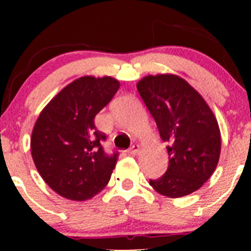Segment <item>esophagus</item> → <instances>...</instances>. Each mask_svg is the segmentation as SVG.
<instances>
[{
	"mask_svg": "<svg viewBox=\"0 0 251 251\" xmlns=\"http://www.w3.org/2000/svg\"><path fill=\"white\" fill-rule=\"evenodd\" d=\"M140 149H141L140 144L135 143V144H132V146L130 147V149H128V153H130L131 155H136V154H138Z\"/></svg>",
	"mask_w": 251,
	"mask_h": 251,
	"instance_id": "34e87169",
	"label": "esophagus"
}]
</instances>
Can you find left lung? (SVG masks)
I'll return each mask as SVG.
<instances>
[{
	"instance_id": "8db88e82",
	"label": "left lung",
	"mask_w": 251,
	"mask_h": 251,
	"mask_svg": "<svg viewBox=\"0 0 251 251\" xmlns=\"http://www.w3.org/2000/svg\"><path fill=\"white\" fill-rule=\"evenodd\" d=\"M137 90L168 143V170L149 184L169 198L198 191L214 174L221 153L212 110L198 91L174 74L148 75L138 81Z\"/></svg>"
}]
</instances>
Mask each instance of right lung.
Returning <instances> with one entry per match:
<instances>
[{
  "label": "right lung",
  "mask_w": 251,
  "mask_h": 251,
  "mask_svg": "<svg viewBox=\"0 0 251 251\" xmlns=\"http://www.w3.org/2000/svg\"><path fill=\"white\" fill-rule=\"evenodd\" d=\"M120 87L110 76H82L65 86L42 109L35 123L30 147L35 166L57 194L87 201L109 182L119 153H104L105 135L95 116Z\"/></svg>",
  "instance_id": "obj_1"
}]
</instances>
